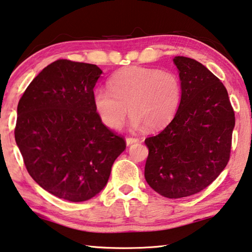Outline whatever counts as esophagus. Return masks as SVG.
Masks as SVG:
<instances>
[{"mask_svg": "<svg viewBox=\"0 0 252 252\" xmlns=\"http://www.w3.org/2000/svg\"><path fill=\"white\" fill-rule=\"evenodd\" d=\"M126 141L127 146H130V144H133L135 142H138L139 139L138 138H134V136H127V138L126 139Z\"/></svg>", "mask_w": 252, "mask_h": 252, "instance_id": "obj_1", "label": "esophagus"}]
</instances>
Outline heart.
Instances as JSON below:
<instances>
[{
	"instance_id": "1",
	"label": "heart",
	"mask_w": 252,
	"mask_h": 252,
	"mask_svg": "<svg viewBox=\"0 0 252 252\" xmlns=\"http://www.w3.org/2000/svg\"><path fill=\"white\" fill-rule=\"evenodd\" d=\"M108 85L109 89H94L92 100L100 120L111 129L121 126L126 106L131 127L146 125L150 130L161 129L172 120L181 103L180 79L169 71L126 67L111 76Z\"/></svg>"
}]
</instances>
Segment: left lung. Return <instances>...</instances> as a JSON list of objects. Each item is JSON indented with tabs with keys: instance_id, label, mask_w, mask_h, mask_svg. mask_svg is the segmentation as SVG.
<instances>
[{
	"instance_id": "obj_1",
	"label": "left lung",
	"mask_w": 252,
	"mask_h": 252,
	"mask_svg": "<svg viewBox=\"0 0 252 252\" xmlns=\"http://www.w3.org/2000/svg\"><path fill=\"white\" fill-rule=\"evenodd\" d=\"M181 103L173 120L144 140L149 156L144 177L165 198L189 197L206 189L228 164L234 111L227 89L193 59L176 57Z\"/></svg>"
}]
</instances>
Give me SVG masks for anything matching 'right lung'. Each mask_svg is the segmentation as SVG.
I'll return each mask as SVG.
<instances>
[{
  "label": "right lung",
  "instance_id": "add662e5",
  "mask_svg": "<svg viewBox=\"0 0 252 252\" xmlns=\"http://www.w3.org/2000/svg\"><path fill=\"white\" fill-rule=\"evenodd\" d=\"M101 73L95 64L57 60L33 79L18 104L14 136L25 168L44 190L72 202L103 189L126 147L93 105Z\"/></svg>",
  "mask_w": 252,
  "mask_h": 252
}]
</instances>
